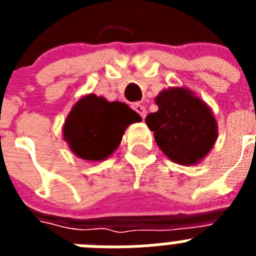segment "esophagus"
Listing matches in <instances>:
<instances>
[{
    "mask_svg": "<svg viewBox=\"0 0 256 256\" xmlns=\"http://www.w3.org/2000/svg\"><path fill=\"white\" fill-rule=\"evenodd\" d=\"M133 108H134L136 112L141 115L142 119H144V118H146V108H144V105H141V104H134V105H133Z\"/></svg>",
    "mask_w": 256,
    "mask_h": 256,
    "instance_id": "obj_1",
    "label": "esophagus"
}]
</instances>
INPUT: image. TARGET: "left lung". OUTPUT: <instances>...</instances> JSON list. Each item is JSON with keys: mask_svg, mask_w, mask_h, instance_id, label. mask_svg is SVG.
I'll list each match as a JSON object with an SVG mask.
<instances>
[{"mask_svg": "<svg viewBox=\"0 0 256 256\" xmlns=\"http://www.w3.org/2000/svg\"><path fill=\"white\" fill-rule=\"evenodd\" d=\"M159 110L146 118L155 141L169 160L196 165L218 138V124L205 101L186 87H169L155 97Z\"/></svg>", "mask_w": 256, "mask_h": 256, "instance_id": "8db88e82", "label": "left lung"}]
</instances>
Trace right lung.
<instances>
[{
  "mask_svg": "<svg viewBox=\"0 0 256 256\" xmlns=\"http://www.w3.org/2000/svg\"><path fill=\"white\" fill-rule=\"evenodd\" d=\"M141 120L126 104L110 102L105 97L88 94L68 114L62 138L79 159L102 162L119 148L126 128Z\"/></svg>",
  "mask_w": 256,
  "mask_h": 256,
  "instance_id": "right-lung-1",
  "label": "right lung"
}]
</instances>
